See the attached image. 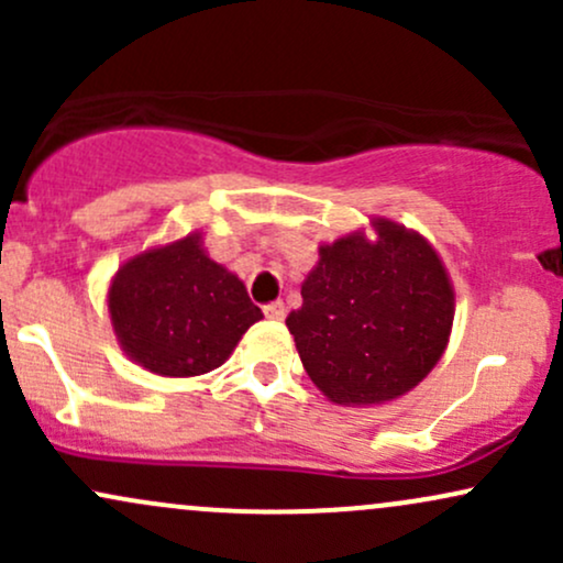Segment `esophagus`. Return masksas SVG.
<instances>
[{
  "mask_svg": "<svg viewBox=\"0 0 563 563\" xmlns=\"http://www.w3.org/2000/svg\"><path fill=\"white\" fill-rule=\"evenodd\" d=\"M264 314H267L269 320H283V318H286V303H283V301L264 303Z\"/></svg>",
  "mask_w": 563,
  "mask_h": 563,
  "instance_id": "esophagus-1",
  "label": "esophagus"
}]
</instances>
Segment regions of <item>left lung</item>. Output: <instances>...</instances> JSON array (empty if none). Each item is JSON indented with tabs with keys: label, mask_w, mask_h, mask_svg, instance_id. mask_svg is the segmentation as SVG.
<instances>
[{
	"label": "left lung",
	"mask_w": 563,
	"mask_h": 563,
	"mask_svg": "<svg viewBox=\"0 0 563 563\" xmlns=\"http://www.w3.org/2000/svg\"><path fill=\"white\" fill-rule=\"evenodd\" d=\"M322 245L286 325L303 371L339 405H376L418 386L442 357L452 288L437 251L416 232L376 222Z\"/></svg>",
	"instance_id": "obj_1"
}]
</instances>
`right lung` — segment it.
Returning <instances> with one entry per match:
<instances>
[{
  "label": "right lung",
  "mask_w": 563,
  "mask_h": 563,
  "mask_svg": "<svg viewBox=\"0 0 563 563\" xmlns=\"http://www.w3.org/2000/svg\"><path fill=\"white\" fill-rule=\"evenodd\" d=\"M108 309L129 357L174 378L214 371L262 320L243 283L203 254L198 235L129 260Z\"/></svg>",
  "instance_id": "obj_1"
}]
</instances>
